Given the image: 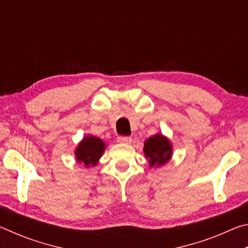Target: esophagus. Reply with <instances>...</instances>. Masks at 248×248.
I'll list each match as a JSON object with an SVG mask.
<instances>
[{"label": "esophagus", "mask_w": 248, "mask_h": 248, "mask_svg": "<svg viewBox=\"0 0 248 248\" xmlns=\"http://www.w3.org/2000/svg\"><path fill=\"white\" fill-rule=\"evenodd\" d=\"M117 141H118L119 143H123V144H129V143H131L132 139L130 137H118L117 138Z\"/></svg>", "instance_id": "1"}]
</instances>
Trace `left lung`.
<instances>
[{
  "label": "left lung",
  "instance_id": "left-lung-1",
  "mask_svg": "<svg viewBox=\"0 0 248 248\" xmlns=\"http://www.w3.org/2000/svg\"><path fill=\"white\" fill-rule=\"evenodd\" d=\"M143 151L145 157L149 159L150 166L158 167L170 161L173 153V148L167 138L157 133L153 137H150L144 142Z\"/></svg>",
  "mask_w": 248,
  "mask_h": 248
}]
</instances>
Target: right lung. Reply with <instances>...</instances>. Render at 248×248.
Here are the masks:
<instances>
[{
	"label": "right lung",
	"instance_id": "add662e5",
	"mask_svg": "<svg viewBox=\"0 0 248 248\" xmlns=\"http://www.w3.org/2000/svg\"><path fill=\"white\" fill-rule=\"evenodd\" d=\"M106 145L102 139L93 136L83 138L78 148L75 149V157L78 163H84L85 166H95L102 156Z\"/></svg>",
	"mask_w": 248,
	"mask_h": 248
}]
</instances>
